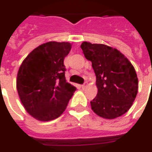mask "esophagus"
<instances>
[{
    "label": "esophagus",
    "mask_w": 152,
    "mask_h": 152,
    "mask_svg": "<svg viewBox=\"0 0 152 152\" xmlns=\"http://www.w3.org/2000/svg\"><path fill=\"white\" fill-rule=\"evenodd\" d=\"M86 86H87V83H85L84 85H82V86H81V88H82V89H85Z\"/></svg>",
    "instance_id": "34e87169"
}]
</instances>
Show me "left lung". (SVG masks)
I'll list each match as a JSON object with an SVG mask.
<instances>
[{"label":"left lung","instance_id":"8db88e82","mask_svg":"<svg viewBox=\"0 0 152 152\" xmlns=\"http://www.w3.org/2000/svg\"><path fill=\"white\" fill-rule=\"evenodd\" d=\"M80 48L96 75L98 94L90 102L91 108L104 119L121 116L129 110L137 94L134 66L121 51L107 45L84 41Z\"/></svg>","mask_w":152,"mask_h":152}]
</instances>
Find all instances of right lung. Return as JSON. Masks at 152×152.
<instances>
[{"label": "right lung", "mask_w": 152, "mask_h": 152, "mask_svg": "<svg viewBox=\"0 0 152 152\" xmlns=\"http://www.w3.org/2000/svg\"><path fill=\"white\" fill-rule=\"evenodd\" d=\"M69 42L41 44L26 57L16 79L18 97L25 110L40 121L59 117L76 88L66 82L63 60L69 53Z\"/></svg>", "instance_id": "add662e5"}]
</instances>
